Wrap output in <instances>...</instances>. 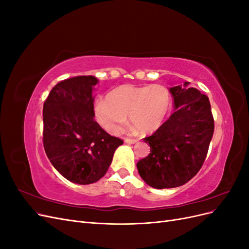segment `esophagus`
Instances as JSON below:
<instances>
[{"label": "esophagus", "instance_id": "34e87169", "mask_svg": "<svg viewBox=\"0 0 249 249\" xmlns=\"http://www.w3.org/2000/svg\"><path fill=\"white\" fill-rule=\"evenodd\" d=\"M124 142L127 143V144H135L137 143L138 140L137 139H130V138H124Z\"/></svg>", "mask_w": 249, "mask_h": 249}]
</instances>
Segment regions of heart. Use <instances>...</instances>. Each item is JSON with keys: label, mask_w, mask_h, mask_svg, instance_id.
<instances>
[{"label": "heart", "mask_w": 249, "mask_h": 249, "mask_svg": "<svg viewBox=\"0 0 249 249\" xmlns=\"http://www.w3.org/2000/svg\"><path fill=\"white\" fill-rule=\"evenodd\" d=\"M170 107V95L162 85H122L113 89L107 101L95 105V116L107 132L117 135L126 125L127 115L141 133H153L163 124Z\"/></svg>", "instance_id": "heart-1"}]
</instances>
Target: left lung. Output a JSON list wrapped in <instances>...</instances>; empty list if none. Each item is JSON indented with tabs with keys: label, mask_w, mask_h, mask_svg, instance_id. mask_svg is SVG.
<instances>
[{
	"label": "left lung",
	"mask_w": 249,
	"mask_h": 249,
	"mask_svg": "<svg viewBox=\"0 0 249 249\" xmlns=\"http://www.w3.org/2000/svg\"><path fill=\"white\" fill-rule=\"evenodd\" d=\"M189 82L169 88L175 112L152 136L150 153L137 163L141 178L156 189L179 187L196 175L214 133L209 97Z\"/></svg>",
	"instance_id": "1"
}]
</instances>
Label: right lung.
Segmentation results:
<instances>
[{
    "label": "right lung",
    "instance_id": "right-lung-1",
    "mask_svg": "<svg viewBox=\"0 0 249 249\" xmlns=\"http://www.w3.org/2000/svg\"><path fill=\"white\" fill-rule=\"evenodd\" d=\"M93 76L59 82L43 104V146L55 169L79 185L100 180L123 140L113 137L94 120Z\"/></svg>",
    "mask_w": 249,
    "mask_h": 249
}]
</instances>
